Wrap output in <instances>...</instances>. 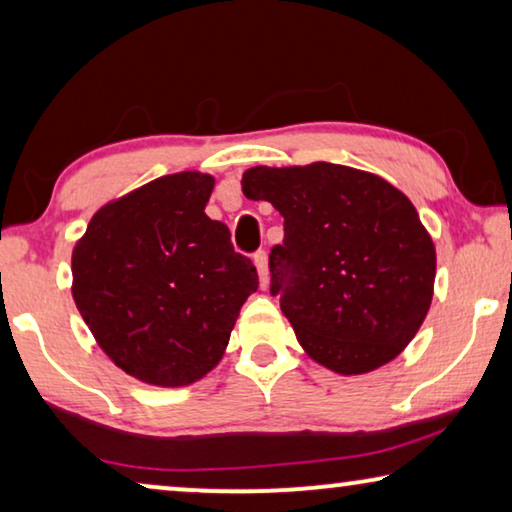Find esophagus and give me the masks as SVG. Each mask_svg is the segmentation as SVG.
I'll return each mask as SVG.
<instances>
[{
	"mask_svg": "<svg viewBox=\"0 0 512 512\" xmlns=\"http://www.w3.org/2000/svg\"><path fill=\"white\" fill-rule=\"evenodd\" d=\"M254 265L258 270V277H261V286L265 289V286H268V256H265V251L254 254Z\"/></svg>",
	"mask_w": 512,
	"mask_h": 512,
	"instance_id": "obj_1",
	"label": "esophagus"
}]
</instances>
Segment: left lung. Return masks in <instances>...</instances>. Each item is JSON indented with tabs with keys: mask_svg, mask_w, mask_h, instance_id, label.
<instances>
[{
	"mask_svg": "<svg viewBox=\"0 0 512 512\" xmlns=\"http://www.w3.org/2000/svg\"><path fill=\"white\" fill-rule=\"evenodd\" d=\"M242 191L284 216L270 293L310 359L338 375L396 359L424 324L436 279L415 205L377 174L333 163L251 167Z\"/></svg>",
	"mask_w": 512,
	"mask_h": 512,
	"instance_id": "obj_1",
	"label": "left lung"
}]
</instances>
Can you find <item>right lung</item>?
Returning a JSON list of instances; mask_svg holds the SVG:
<instances>
[{"instance_id": "1", "label": "right lung", "mask_w": 512, "mask_h": 512, "mask_svg": "<svg viewBox=\"0 0 512 512\" xmlns=\"http://www.w3.org/2000/svg\"><path fill=\"white\" fill-rule=\"evenodd\" d=\"M214 177L177 172L97 209L72 251V296L102 352L156 387H186L216 368L254 263L205 214Z\"/></svg>"}]
</instances>
